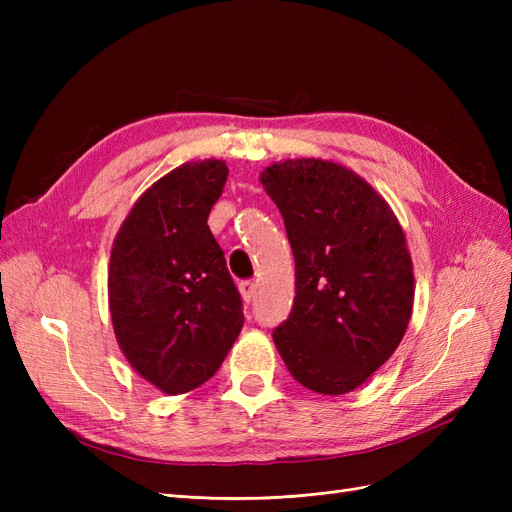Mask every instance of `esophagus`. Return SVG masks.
I'll use <instances>...</instances> for the list:
<instances>
[{"label":"esophagus","mask_w":512,"mask_h":512,"mask_svg":"<svg viewBox=\"0 0 512 512\" xmlns=\"http://www.w3.org/2000/svg\"><path fill=\"white\" fill-rule=\"evenodd\" d=\"M256 288H258V284H256L254 280H243V282L239 284V290H241V297H243V301H245V303H250V301L254 299V294H256Z\"/></svg>","instance_id":"obj_1"}]
</instances>
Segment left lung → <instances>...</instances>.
Here are the masks:
<instances>
[{
  "mask_svg": "<svg viewBox=\"0 0 512 512\" xmlns=\"http://www.w3.org/2000/svg\"><path fill=\"white\" fill-rule=\"evenodd\" d=\"M260 181L284 218L297 275L273 342L305 389L354 391L408 329L414 275L404 230L384 198L339 164L286 160Z\"/></svg>",
  "mask_w": 512,
  "mask_h": 512,
  "instance_id": "obj_1",
  "label": "left lung"
}]
</instances>
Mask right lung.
Wrapping results in <instances>:
<instances>
[{
    "label": "right lung",
    "mask_w": 512,
    "mask_h": 512,
    "mask_svg": "<svg viewBox=\"0 0 512 512\" xmlns=\"http://www.w3.org/2000/svg\"><path fill=\"white\" fill-rule=\"evenodd\" d=\"M222 160L175 168L136 200L108 267V303L130 365L166 395L213 378L243 327V301L207 224Z\"/></svg>",
    "instance_id": "1"
}]
</instances>
